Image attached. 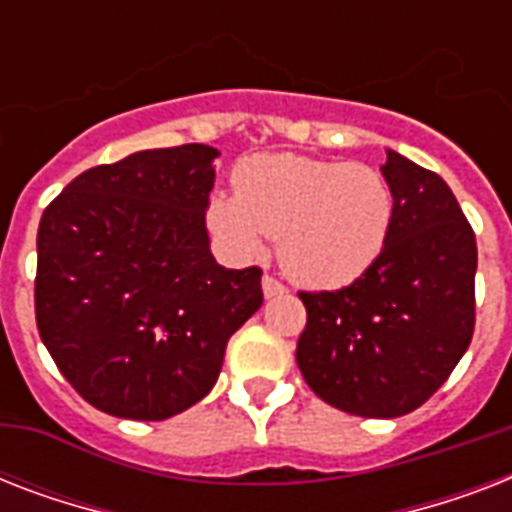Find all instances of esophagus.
Here are the masks:
<instances>
[{
	"mask_svg": "<svg viewBox=\"0 0 512 512\" xmlns=\"http://www.w3.org/2000/svg\"><path fill=\"white\" fill-rule=\"evenodd\" d=\"M263 292H265V297H279V295H284V292H287V287H284L279 279H273L271 273H265V276H263Z\"/></svg>",
	"mask_w": 512,
	"mask_h": 512,
	"instance_id": "1",
	"label": "esophagus"
}]
</instances>
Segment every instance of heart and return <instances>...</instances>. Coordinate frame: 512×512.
Wrapping results in <instances>:
<instances>
[{"mask_svg": "<svg viewBox=\"0 0 512 512\" xmlns=\"http://www.w3.org/2000/svg\"><path fill=\"white\" fill-rule=\"evenodd\" d=\"M233 191L209 196L204 220L239 260L279 241L281 268L313 289L361 279L388 247L396 193L377 167L297 154L249 156L233 172Z\"/></svg>", "mask_w": 512, "mask_h": 512, "instance_id": "b5f03b06", "label": "heart"}]
</instances>
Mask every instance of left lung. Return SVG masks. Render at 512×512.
Returning a JSON list of instances; mask_svg holds the SVG:
<instances>
[{"mask_svg":"<svg viewBox=\"0 0 512 512\" xmlns=\"http://www.w3.org/2000/svg\"><path fill=\"white\" fill-rule=\"evenodd\" d=\"M396 193L388 247L335 292H300L297 366L321 401L356 417H401L452 374L476 327V233L452 188L388 151Z\"/></svg>","mask_w":512,"mask_h":512,"instance_id":"1","label":"left lung"}]
</instances>
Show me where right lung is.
Listing matches in <instances>:
<instances>
[{"instance_id":"1","label":"right lung","mask_w":512,"mask_h":512,"mask_svg":"<svg viewBox=\"0 0 512 512\" xmlns=\"http://www.w3.org/2000/svg\"><path fill=\"white\" fill-rule=\"evenodd\" d=\"M217 148L138 151L82 172L36 233V327L95 409L167 420L207 396L231 335L263 305L260 268L209 252Z\"/></svg>"}]
</instances>
